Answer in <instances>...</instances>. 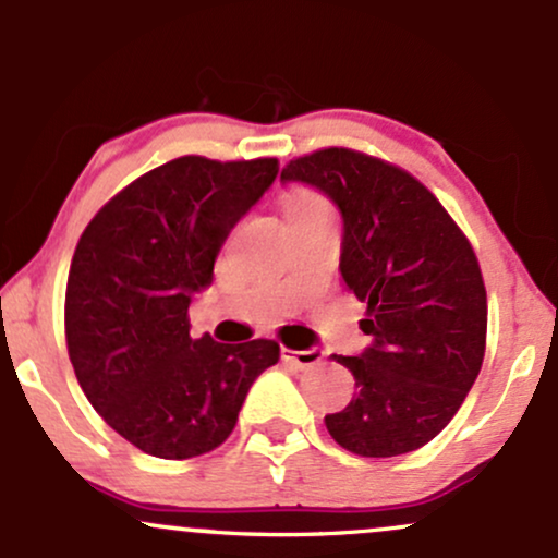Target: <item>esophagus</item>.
Returning <instances> with one entry per match:
<instances>
[{
	"mask_svg": "<svg viewBox=\"0 0 558 558\" xmlns=\"http://www.w3.org/2000/svg\"><path fill=\"white\" fill-rule=\"evenodd\" d=\"M280 360L296 369H310V367H315V364L323 362V351H319L317 345H312V349H301V351L280 349Z\"/></svg>",
	"mask_w": 558,
	"mask_h": 558,
	"instance_id": "34e87169",
	"label": "esophagus"
}]
</instances>
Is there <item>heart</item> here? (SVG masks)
Instances as JSON below:
<instances>
[{
    "mask_svg": "<svg viewBox=\"0 0 558 558\" xmlns=\"http://www.w3.org/2000/svg\"><path fill=\"white\" fill-rule=\"evenodd\" d=\"M306 213H330V209H328V204L323 202V198L315 196V194H306V191H301V194H293L286 202V217L288 215H306Z\"/></svg>",
    "mask_w": 558,
    "mask_h": 558,
    "instance_id": "heart-1",
    "label": "heart"
}]
</instances>
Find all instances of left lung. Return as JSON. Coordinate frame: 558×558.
<instances>
[{"label": "left lung", "mask_w": 558, "mask_h": 558, "mask_svg": "<svg viewBox=\"0 0 558 558\" xmlns=\"http://www.w3.org/2000/svg\"><path fill=\"white\" fill-rule=\"evenodd\" d=\"M280 183L317 189L343 220L341 278L367 319L369 345L336 356L354 399L325 427L360 457H399L430 444L459 412L485 354L488 301L470 241L417 178L351 149L286 165Z\"/></svg>", "instance_id": "left-lung-1"}]
</instances>
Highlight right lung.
<instances>
[{
	"instance_id": "right-lung-1",
	"label": "right lung",
	"mask_w": 558,
	"mask_h": 558,
	"mask_svg": "<svg viewBox=\"0 0 558 558\" xmlns=\"http://www.w3.org/2000/svg\"><path fill=\"white\" fill-rule=\"evenodd\" d=\"M278 178V159L178 157L133 181L83 230L65 293V338L83 393L128 444L194 459L233 433L267 338H191L189 306L213 286L230 230Z\"/></svg>"
}]
</instances>
